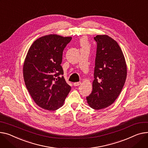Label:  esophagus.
I'll return each mask as SVG.
<instances>
[{
    "label": "esophagus",
    "instance_id": "obj_1",
    "mask_svg": "<svg viewBox=\"0 0 148 148\" xmlns=\"http://www.w3.org/2000/svg\"><path fill=\"white\" fill-rule=\"evenodd\" d=\"M80 84H81V82H75L74 83V86H79Z\"/></svg>",
    "mask_w": 148,
    "mask_h": 148
}]
</instances>
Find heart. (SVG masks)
<instances>
[{"mask_svg": "<svg viewBox=\"0 0 148 148\" xmlns=\"http://www.w3.org/2000/svg\"><path fill=\"white\" fill-rule=\"evenodd\" d=\"M80 45L82 46V47H87L88 46V42L87 40V39L84 37L82 38L80 40Z\"/></svg>", "mask_w": 148, "mask_h": 148, "instance_id": "heart-1", "label": "heart"}]
</instances>
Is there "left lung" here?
Wrapping results in <instances>:
<instances>
[{"mask_svg":"<svg viewBox=\"0 0 148 148\" xmlns=\"http://www.w3.org/2000/svg\"><path fill=\"white\" fill-rule=\"evenodd\" d=\"M94 78L88 105L99 110L112 105L123 89L127 77L125 58L119 45L107 35H97Z\"/></svg>","mask_w":148,"mask_h":148,"instance_id":"obj_1","label":"left lung"}]
</instances>
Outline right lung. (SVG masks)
<instances>
[{
	"instance_id": "right-lung-1",
	"label": "right lung",
	"mask_w": 148,
	"mask_h": 148,
	"mask_svg": "<svg viewBox=\"0 0 148 148\" xmlns=\"http://www.w3.org/2000/svg\"><path fill=\"white\" fill-rule=\"evenodd\" d=\"M71 37L46 35L36 40L28 49L23 65L25 84L35 103L43 109L61 107L71 90L64 77L62 53Z\"/></svg>"
}]
</instances>
